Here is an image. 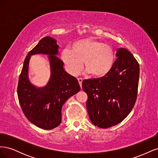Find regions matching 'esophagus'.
<instances>
[{"label":"esophagus","instance_id":"obj_1","mask_svg":"<svg viewBox=\"0 0 158 158\" xmlns=\"http://www.w3.org/2000/svg\"><path fill=\"white\" fill-rule=\"evenodd\" d=\"M78 82H79V84H80V87L82 88V81H83V79L82 78H78Z\"/></svg>","mask_w":158,"mask_h":158}]
</instances>
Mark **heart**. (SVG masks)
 <instances>
[{
    "mask_svg": "<svg viewBox=\"0 0 158 158\" xmlns=\"http://www.w3.org/2000/svg\"><path fill=\"white\" fill-rule=\"evenodd\" d=\"M61 59L69 73L78 74L83 67L95 77L108 74L114 63V54L112 47L103 43L85 38L73 43L70 49H64Z\"/></svg>",
    "mask_w": 158,
    "mask_h": 158,
    "instance_id": "obj_1",
    "label": "heart"
}]
</instances>
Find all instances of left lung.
<instances>
[{"mask_svg": "<svg viewBox=\"0 0 158 158\" xmlns=\"http://www.w3.org/2000/svg\"><path fill=\"white\" fill-rule=\"evenodd\" d=\"M115 55L117 59L108 74L82 82V88L88 94L89 118L99 128L120 123L131 113L136 100L139 64L125 48L117 49Z\"/></svg>", "mask_w": 158, "mask_h": 158, "instance_id": "obj_1", "label": "left lung"}]
</instances>
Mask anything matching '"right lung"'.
I'll return each mask as SVG.
<instances>
[{
  "mask_svg": "<svg viewBox=\"0 0 158 158\" xmlns=\"http://www.w3.org/2000/svg\"><path fill=\"white\" fill-rule=\"evenodd\" d=\"M59 46L56 40L45 37L26 57L18 85V97L26 118L33 125L45 130L58 127L62 120V107L80 86L78 80L66 73L63 62L57 56ZM37 54L48 55L51 74L44 87H37L29 79V63L31 56Z\"/></svg>",
  "mask_w": 158,
  "mask_h": 158,
  "instance_id": "add662e5",
  "label": "right lung"
}]
</instances>
